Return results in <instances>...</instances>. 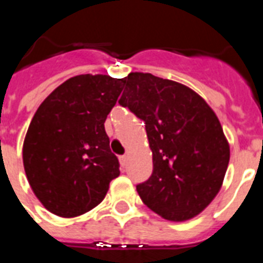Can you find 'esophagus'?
<instances>
[{
	"mask_svg": "<svg viewBox=\"0 0 263 263\" xmlns=\"http://www.w3.org/2000/svg\"><path fill=\"white\" fill-rule=\"evenodd\" d=\"M128 162V157L127 156H121L120 157V164H121V166H125Z\"/></svg>",
	"mask_w": 263,
	"mask_h": 263,
	"instance_id": "1",
	"label": "esophagus"
}]
</instances>
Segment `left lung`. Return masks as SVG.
I'll list each match as a JSON object with an SVG mask.
<instances>
[{
    "label": "left lung",
    "mask_w": 263,
    "mask_h": 263,
    "mask_svg": "<svg viewBox=\"0 0 263 263\" xmlns=\"http://www.w3.org/2000/svg\"><path fill=\"white\" fill-rule=\"evenodd\" d=\"M119 103L143 120L153 173L136 185L140 199L165 220L198 216L218 194L229 164L220 120L200 95L173 80L131 72Z\"/></svg>",
    "instance_id": "1"
}]
</instances>
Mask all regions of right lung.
Returning <instances> with one entry per match:
<instances>
[{
	"label": "right lung",
	"instance_id": "add662e5",
	"mask_svg": "<svg viewBox=\"0 0 263 263\" xmlns=\"http://www.w3.org/2000/svg\"><path fill=\"white\" fill-rule=\"evenodd\" d=\"M121 90L123 79L73 76L35 111L23 144V164L36 198L55 216L90 212L120 175L105 120Z\"/></svg>",
	"mask_w": 263,
	"mask_h": 263
}]
</instances>
